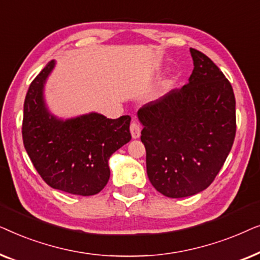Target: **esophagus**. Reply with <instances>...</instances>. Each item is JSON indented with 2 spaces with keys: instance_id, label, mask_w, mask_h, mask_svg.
Instances as JSON below:
<instances>
[{
  "instance_id": "1",
  "label": "esophagus",
  "mask_w": 260,
  "mask_h": 260,
  "mask_svg": "<svg viewBox=\"0 0 260 260\" xmlns=\"http://www.w3.org/2000/svg\"><path fill=\"white\" fill-rule=\"evenodd\" d=\"M130 133H131V136H133V138H138L141 136V127L136 122H131Z\"/></svg>"
}]
</instances>
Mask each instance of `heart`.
<instances>
[{
	"mask_svg": "<svg viewBox=\"0 0 260 260\" xmlns=\"http://www.w3.org/2000/svg\"><path fill=\"white\" fill-rule=\"evenodd\" d=\"M168 85H169V83H168Z\"/></svg>",
	"mask_w": 260,
	"mask_h": 260,
	"instance_id": "1",
	"label": "heart"
}]
</instances>
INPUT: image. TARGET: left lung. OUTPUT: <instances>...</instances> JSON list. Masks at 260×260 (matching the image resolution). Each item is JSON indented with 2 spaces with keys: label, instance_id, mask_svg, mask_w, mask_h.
<instances>
[{
  "label": "left lung",
  "instance_id": "left-lung-1",
  "mask_svg": "<svg viewBox=\"0 0 260 260\" xmlns=\"http://www.w3.org/2000/svg\"><path fill=\"white\" fill-rule=\"evenodd\" d=\"M189 83L138 110L147 174L168 198L206 189L221 169L236 137V98L218 66L190 48Z\"/></svg>",
  "mask_w": 260,
  "mask_h": 260
}]
</instances>
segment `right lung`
I'll use <instances>...</instances> for the list:
<instances>
[{"mask_svg":"<svg viewBox=\"0 0 260 260\" xmlns=\"http://www.w3.org/2000/svg\"><path fill=\"white\" fill-rule=\"evenodd\" d=\"M54 66V60L49 61L28 88L22 120L24 149L48 186L90 197L108 183L110 156L131 140V117L110 119L92 112L62 120L51 115L44 86Z\"/></svg>","mask_w":260,"mask_h":260,"instance_id":"obj_1","label":"right lung"}]
</instances>
